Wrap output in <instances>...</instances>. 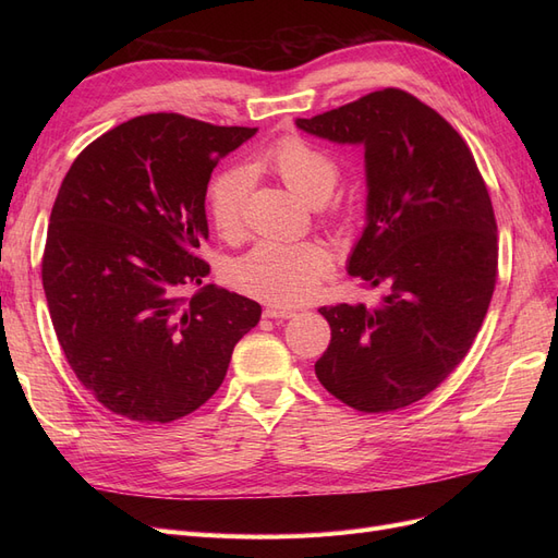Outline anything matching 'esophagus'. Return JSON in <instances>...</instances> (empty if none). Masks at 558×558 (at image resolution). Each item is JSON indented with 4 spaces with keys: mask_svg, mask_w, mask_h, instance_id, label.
Returning a JSON list of instances; mask_svg holds the SVG:
<instances>
[{
    "mask_svg": "<svg viewBox=\"0 0 558 558\" xmlns=\"http://www.w3.org/2000/svg\"><path fill=\"white\" fill-rule=\"evenodd\" d=\"M265 318H293L295 316V310H289V307H275L269 305L265 307Z\"/></svg>",
    "mask_w": 558,
    "mask_h": 558,
    "instance_id": "1",
    "label": "esophagus"
}]
</instances>
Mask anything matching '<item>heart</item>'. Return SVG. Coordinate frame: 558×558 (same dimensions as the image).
Here are the masks:
<instances>
[{
  "label": "heart",
  "instance_id": "heart-1",
  "mask_svg": "<svg viewBox=\"0 0 558 558\" xmlns=\"http://www.w3.org/2000/svg\"><path fill=\"white\" fill-rule=\"evenodd\" d=\"M265 160L286 185L314 205L326 202L340 181V165L328 150L298 134L281 137ZM251 185L253 174L244 165L223 167L209 181L207 214L221 238L238 240L244 234ZM330 269V253L316 242H260L232 265L230 279L240 291L272 305H300L316 293Z\"/></svg>",
  "mask_w": 558,
  "mask_h": 558
}]
</instances>
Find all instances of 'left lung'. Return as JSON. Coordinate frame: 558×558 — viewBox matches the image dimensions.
I'll return each instance as SVG.
<instances>
[{
  "instance_id": "8db88e82",
  "label": "left lung",
  "mask_w": 558,
  "mask_h": 558,
  "mask_svg": "<svg viewBox=\"0 0 558 558\" xmlns=\"http://www.w3.org/2000/svg\"><path fill=\"white\" fill-rule=\"evenodd\" d=\"M295 125L365 148L367 223L347 269L384 293L375 307L318 310L330 344L316 377L359 412L408 408L465 359L492 302L498 232L486 183L461 134L400 88Z\"/></svg>"
}]
</instances>
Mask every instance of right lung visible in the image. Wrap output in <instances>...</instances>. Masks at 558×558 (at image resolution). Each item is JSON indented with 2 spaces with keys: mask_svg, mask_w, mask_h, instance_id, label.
Here are the masks:
<instances>
[{
  "mask_svg": "<svg viewBox=\"0 0 558 558\" xmlns=\"http://www.w3.org/2000/svg\"><path fill=\"white\" fill-rule=\"evenodd\" d=\"M256 134L148 113L81 150L50 211V320L78 381L113 414L170 424L223 384L256 300L202 286L214 167ZM199 284L189 301L182 289Z\"/></svg>",
  "mask_w": 558,
  "mask_h": 558,
  "instance_id": "obj_1",
  "label": "right lung"
}]
</instances>
